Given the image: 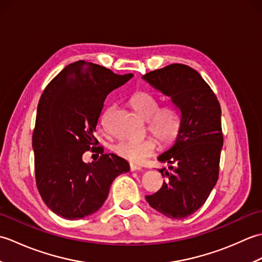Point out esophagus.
Listing matches in <instances>:
<instances>
[{
  "mask_svg": "<svg viewBox=\"0 0 262 262\" xmlns=\"http://www.w3.org/2000/svg\"><path fill=\"white\" fill-rule=\"evenodd\" d=\"M142 168L137 164H130V171H141Z\"/></svg>",
  "mask_w": 262,
  "mask_h": 262,
  "instance_id": "34e87169",
  "label": "esophagus"
}]
</instances>
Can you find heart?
<instances>
[{
  "instance_id": "1",
  "label": "heart",
  "mask_w": 262,
  "mask_h": 262,
  "mask_svg": "<svg viewBox=\"0 0 262 262\" xmlns=\"http://www.w3.org/2000/svg\"><path fill=\"white\" fill-rule=\"evenodd\" d=\"M129 103L135 109L138 116L147 121V128L152 134L162 143H171L176 140L180 130V116L178 110L171 105L160 108L158 98L152 93L138 91L132 96ZM113 108L107 109L102 116V120L107 117ZM155 142L151 138L142 141L120 140L113 149L118 157L129 161L132 163H141L149 157L155 149Z\"/></svg>"
}]
</instances>
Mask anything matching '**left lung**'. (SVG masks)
<instances>
[{
    "label": "left lung",
    "instance_id": "obj_1",
    "mask_svg": "<svg viewBox=\"0 0 262 262\" xmlns=\"http://www.w3.org/2000/svg\"><path fill=\"white\" fill-rule=\"evenodd\" d=\"M142 79L171 99L181 120L173 145L158 157L169 164V170L159 169L168 180L145 198L166 217L185 219L202 207L219 179L223 147L221 105L202 75L187 65L171 64Z\"/></svg>",
    "mask_w": 262,
    "mask_h": 262
}]
</instances>
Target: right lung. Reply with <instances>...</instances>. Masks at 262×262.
<instances>
[{
	"instance_id": "obj_1",
	"label": "right lung",
	"mask_w": 262,
	"mask_h": 262,
	"mask_svg": "<svg viewBox=\"0 0 262 262\" xmlns=\"http://www.w3.org/2000/svg\"><path fill=\"white\" fill-rule=\"evenodd\" d=\"M133 76L77 60L43 90L32 148L38 191L56 215L74 221L94 214L104 204L113 181L129 171L126 160L104 154L100 146L96 147L101 154L98 161L85 163L82 157L98 145L93 134L105 98Z\"/></svg>"
}]
</instances>
